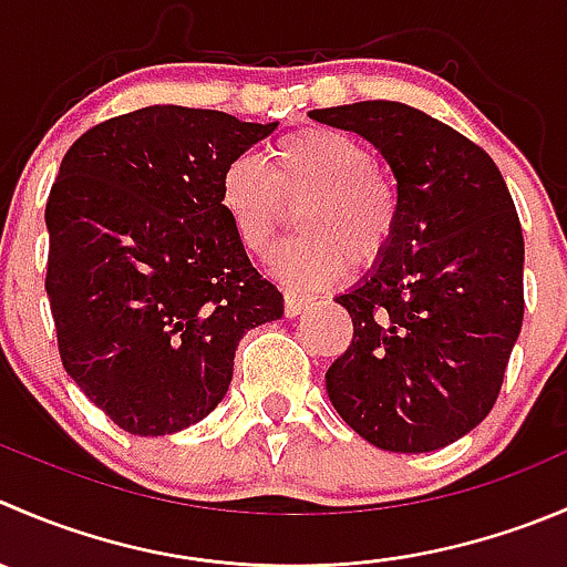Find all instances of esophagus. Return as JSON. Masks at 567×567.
Wrapping results in <instances>:
<instances>
[{"label":"esophagus","mask_w":567,"mask_h":567,"mask_svg":"<svg viewBox=\"0 0 567 567\" xmlns=\"http://www.w3.org/2000/svg\"><path fill=\"white\" fill-rule=\"evenodd\" d=\"M312 305L310 293H301V290H285V316L296 318Z\"/></svg>","instance_id":"esophagus-1"}]
</instances>
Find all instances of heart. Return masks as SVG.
<instances>
[{"mask_svg":"<svg viewBox=\"0 0 567 567\" xmlns=\"http://www.w3.org/2000/svg\"><path fill=\"white\" fill-rule=\"evenodd\" d=\"M296 238L279 249L271 271L290 285H327L346 260L371 266L384 255L399 221V199L371 155L334 130L293 132L224 168L218 205L249 255L262 257L296 205Z\"/></svg>","mask_w":567,"mask_h":567,"instance_id":"heart-1","label":"heart"}]
</instances>
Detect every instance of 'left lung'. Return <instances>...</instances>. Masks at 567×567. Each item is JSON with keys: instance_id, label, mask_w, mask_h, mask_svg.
<instances>
[{"instance_id": "left-lung-1", "label": "left lung", "mask_w": 567, "mask_h": 567, "mask_svg": "<svg viewBox=\"0 0 567 567\" xmlns=\"http://www.w3.org/2000/svg\"><path fill=\"white\" fill-rule=\"evenodd\" d=\"M310 118L365 137L399 199L384 255L334 299L354 338L329 365V401L377 449L435 452L485 421L520 334L513 196L485 150L410 104L377 99Z\"/></svg>"}]
</instances>
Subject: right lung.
<instances>
[{
  "label": "right lung",
  "mask_w": 567,
  "mask_h": 567,
  "mask_svg": "<svg viewBox=\"0 0 567 567\" xmlns=\"http://www.w3.org/2000/svg\"><path fill=\"white\" fill-rule=\"evenodd\" d=\"M274 124L152 104L96 124L47 202V296L76 388L130 435L210 415L249 329L285 312L218 205L235 157Z\"/></svg>",
  "instance_id": "obj_1"
}]
</instances>
